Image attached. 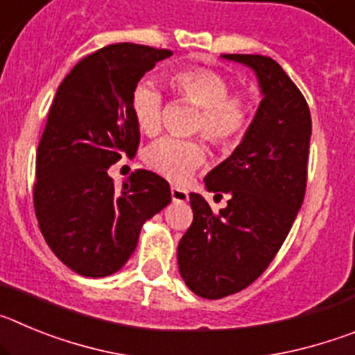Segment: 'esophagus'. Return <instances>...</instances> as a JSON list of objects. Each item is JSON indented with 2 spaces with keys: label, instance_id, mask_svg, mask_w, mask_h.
Returning <instances> with one entry per match:
<instances>
[{
  "label": "esophagus",
  "instance_id": "obj_1",
  "mask_svg": "<svg viewBox=\"0 0 355 355\" xmlns=\"http://www.w3.org/2000/svg\"><path fill=\"white\" fill-rule=\"evenodd\" d=\"M171 196L174 202H184V200L188 199L187 190H183V188L180 187H171Z\"/></svg>",
  "mask_w": 355,
  "mask_h": 355
}]
</instances>
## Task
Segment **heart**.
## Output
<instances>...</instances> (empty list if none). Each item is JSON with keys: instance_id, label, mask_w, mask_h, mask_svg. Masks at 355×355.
<instances>
[{"instance_id": "b5f03b06", "label": "heart", "mask_w": 355, "mask_h": 355, "mask_svg": "<svg viewBox=\"0 0 355 355\" xmlns=\"http://www.w3.org/2000/svg\"><path fill=\"white\" fill-rule=\"evenodd\" d=\"M171 89L183 101L199 108L193 130L205 135L215 147L227 149L243 137L249 124V103L240 94H231V83L220 72L206 67H187L174 72ZM163 92L155 81L140 80L131 92V114L144 135L162 128ZM206 149L197 140L163 137L144 150L150 171L168 180L181 181L205 162Z\"/></svg>"}]
</instances>
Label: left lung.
<instances>
[{"label": "left lung", "instance_id": "1", "mask_svg": "<svg viewBox=\"0 0 355 355\" xmlns=\"http://www.w3.org/2000/svg\"><path fill=\"white\" fill-rule=\"evenodd\" d=\"M222 58L252 69L263 99L240 146L205 178L209 192L227 193V206L213 213L205 197L190 193L193 222L178 265L187 286L209 300L252 284L275 258L302 206L311 139L309 106L277 62Z\"/></svg>", "mask_w": 355, "mask_h": 355}]
</instances>
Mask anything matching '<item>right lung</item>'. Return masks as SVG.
<instances>
[{"label": "right lung", "instance_id": "add662e5", "mask_svg": "<svg viewBox=\"0 0 355 355\" xmlns=\"http://www.w3.org/2000/svg\"><path fill=\"white\" fill-rule=\"evenodd\" d=\"M168 49L121 42L85 56L56 90L37 147L33 206L55 256L83 277H106L133 254L144 222L171 202L163 178L139 168L115 188L108 168L137 155L131 92Z\"/></svg>", "mask_w": 355, "mask_h": 355}]
</instances>
